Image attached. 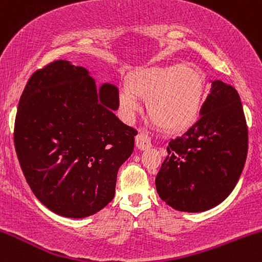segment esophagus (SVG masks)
Returning <instances> with one entry per match:
<instances>
[{
	"instance_id": "obj_1",
	"label": "esophagus",
	"mask_w": 262,
	"mask_h": 262,
	"mask_svg": "<svg viewBox=\"0 0 262 262\" xmlns=\"http://www.w3.org/2000/svg\"><path fill=\"white\" fill-rule=\"evenodd\" d=\"M135 145L139 150H146L151 146V141H150V138L148 134L145 133H139L135 137Z\"/></svg>"
}]
</instances>
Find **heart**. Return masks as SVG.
Masks as SVG:
<instances>
[{"instance_id": "obj_1", "label": "heart", "mask_w": 262, "mask_h": 262, "mask_svg": "<svg viewBox=\"0 0 262 262\" xmlns=\"http://www.w3.org/2000/svg\"><path fill=\"white\" fill-rule=\"evenodd\" d=\"M202 74L188 65L138 69L119 90V104L130 118L139 110L138 98L146 100L150 118L172 130L189 127L197 119L204 100Z\"/></svg>"}]
</instances>
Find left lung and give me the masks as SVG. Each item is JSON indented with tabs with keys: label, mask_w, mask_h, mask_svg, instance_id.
I'll use <instances>...</instances> for the list:
<instances>
[{
	"label": "left lung",
	"mask_w": 262,
	"mask_h": 262,
	"mask_svg": "<svg viewBox=\"0 0 262 262\" xmlns=\"http://www.w3.org/2000/svg\"><path fill=\"white\" fill-rule=\"evenodd\" d=\"M198 121L171 139L155 179L164 202L181 212L218 206L235 187L248 155V125L239 93L215 80Z\"/></svg>",
	"instance_id": "obj_1"
}]
</instances>
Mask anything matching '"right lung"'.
Segmentation results:
<instances>
[{"mask_svg":"<svg viewBox=\"0 0 262 262\" xmlns=\"http://www.w3.org/2000/svg\"><path fill=\"white\" fill-rule=\"evenodd\" d=\"M118 90L96 87L82 66L55 60L32 75L18 103L14 148L29 187L68 218L95 214L113 200L117 173L138 132L116 117Z\"/></svg>","mask_w":262,"mask_h":262,"instance_id":"1","label":"right lung"}]
</instances>
